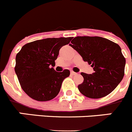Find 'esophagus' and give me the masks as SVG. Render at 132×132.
<instances>
[{
    "instance_id": "obj_1",
    "label": "esophagus",
    "mask_w": 132,
    "mask_h": 132,
    "mask_svg": "<svg viewBox=\"0 0 132 132\" xmlns=\"http://www.w3.org/2000/svg\"><path fill=\"white\" fill-rule=\"evenodd\" d=\"M77 74V73H75V72L73 71H71V75H75Z\"/></svg>"
}]
</instances>
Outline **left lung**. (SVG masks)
Returning <instances> with one entry per match:
<instances>
[{
    "label": "left lung",
    "instance_id": "1",
    "mask_svg": "<svg viewBox=\"0 0 132 132\" xmlns=\"http://www.w3.org/2000/svg\"><path fill=\"white\" fill-rule=\"evenodd\" d=\"M69 44L93 67L94 73H81L84 81L79 91L90 98L106 96L116 88L124 75L126 59L120 47L101 37L77 36Z\"/></svg>",
    "mask_w": 132,
    "mask_h": 132
}]
</instances>
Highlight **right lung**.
Segmentation results:
<instances>
[{"label": "right lung", "mask_w": 132, "mask_h": 132, "mask_svg": "<svg viewBox=\"0 0 132 132\" xmlns=\"http://www.w3.org/2000/svg\"><path fill=\"white\" fill-rule=\"evenodd\" d=\"M72 37L46 38L26 44L16 56L15 72L21 87L30 98L38 101L54 98L70 71L57 72L53 67L59 50L69 44Z\"/></svg>", "instance_id": "right-lung-1"}]
</instances>
